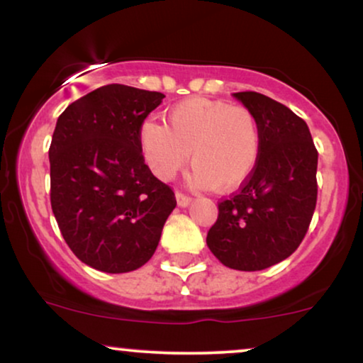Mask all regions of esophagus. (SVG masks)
Segmentation results:
<instances>
[{"instance_id": "1", "label": "esophagus", "mask_w": 363, "mask_h": 363, "mask_svg": "<svg viewBox=\"0 0 363 363\" xmlns=\"http://www.w3.org/2000/svg\"><path fill=\"white\" fill-rule=\"evenodd\" d=\"M177 203H178V206H182V208H186L188 205H190L191 203V198L188 196V195H183L182 191H177Z\"/></svg>"}]
</instances>
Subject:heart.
Here are the masks:
<instances>
[{
    "mask_svg": "<svg viewBox=\"0 0 363 363\" xmlns=\"http://www.w3.org/2000/svg\"><path fill=\"white\" fill-rule=\"evenodd\" d=\"M138 142L157 178L172 180L190 155L193 183L218 193L245 185L261 153L259 123L250 108L201 97L173 106L167 123L143 122Z\"/></svg>",
    "mask_w": 363,
    "mask_h": 363,
    "instance_id": "obj_1",
    "label": "heart"
}]
</instances>
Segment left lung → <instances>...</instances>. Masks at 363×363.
I'll use <instances>...</instances> for the list:
<instances>
[{"label": "left lung", "mask_w": 363, "mask_h": 363, "mask_svg": "<svg viewBox=\"0 0 363 363\" xmlns=\"http://www.w3.org/2000/svg\"><path fill=\"white\" fill-rule=\"evenodd\" d=\"M233 97L256 116L261 153L250 180L218 205L206 245L226 267L261 271L304 240L317 201V150L307 123L291 108L257 92Z\"/></svg>", "instance_id": "left-lung-1"}]
</instances>
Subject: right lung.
<instances>
[{
  "instance_id": "add662e5",
  "label": "right lung",
  "mask_w": 363,
  "mask_h": 363,
  "mask_svg": "<svg viewBox=\"0 0 363 363\" xmlns=\"http://www.w3.org/2000/svg\"><path fill=\"white\" fill-rule=\"evenodd\" d=\"M163 97L108 84L57 118L49 147L52 213L74 255L97 271L121 274L145 264L177 206L138 142L143 121Z\"/></svg>"
}]
</instances>
